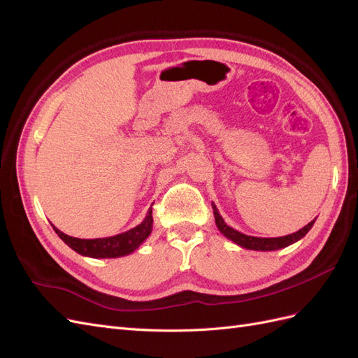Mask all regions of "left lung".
Returning a JSON list of instances; mask_svg holds the SVG:
<instances>
[{
    "label": "left lung",
    "instance_id": "left-lung-1",
    "mask_svg": "<svg viewBox=\"0 0 358 358\" xmlns=\"http://www.w3.org/2000/svg\"><path fill=\"white\" fill-rule=\"evenodd\" d=\"M212 209H213V215H215V224H216V227H218V230L227 237V239H230L231 242H234L236 245H239L245 249H252V251H276V249L287 248L292 243H296L297 241H300L301 237H305L308 234V231L312 229L313 222H315V220H313L308 225L303 227V229H300L299 231L282 236V237H254V236H246L241 231L231 229L230 225H227L225 221L222 220V216L220 215V210L216 209V206L213 203H212Z\"/></svg>",
    "mask_w": 358,
    "mask_h": 358
}]
</instances>
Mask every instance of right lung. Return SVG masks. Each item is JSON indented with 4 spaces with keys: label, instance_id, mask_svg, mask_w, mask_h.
Here are the masks:
<instances>
[{
    "label": "right lung",
    "instance_id": "1",
    "mask_svg": "<svg viewBox=\"0 0 358 358\" xmlns=\"http://www.w3.org/2000/svg\"><path fill=\"white\" fill-rule=\"evenodd\" d=\"M152 209H149L146 218L134 229L116 236L103 237V239H78V237H71L59 231L55 225L52 227L62 242L67 243L73 251L80 255L91 258H117L134 252L148 239L150 231H152Z\"/></svg>",
    "mask_w": 358,
    "mask_h": 358
}]
</instances>
